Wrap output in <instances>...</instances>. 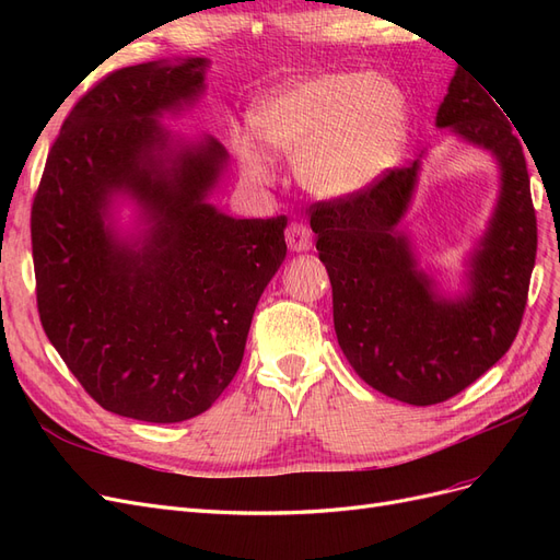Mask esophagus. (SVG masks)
Listing matches in <instances>:
<instances>
[{"instance_id":"obj_1","label":"esophagus","mask_w":560,"mask_h":560,"mask_svg":"<svg viewBox=\"0 0 560 560\" xmlns=\"http://www.w3.org/2000/svg\"><path fill=\"white\" fill-rule=\"evenodd\" d=\"M287 245H290L292 252H308L313 247V233L306 224L294 222L287 226Z\"/></svg>"}]
</instances>
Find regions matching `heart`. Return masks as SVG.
I'll list each match as a JSON object with an SVG mask.
<instances>
[{
    "instance_id": "heart-1",
    "label": "heart",
    "mask_w": 560,
    "mask_h": 560,
    "mask_svg": "<svg viewBox=\"0 0 560 560\" xmlns=\"http://www.w3.org/2000/svg\"><path fill=\"white\" fill-rule=\"evenodd\" d=\"M252 130L233 138L235 156L252 182L273 177L264 143L294 159L303 189L334 200L364 191L401 159L411 112L395 81L336 72L294 81L266 97L252 112Z\"/></svg>"
}]
</instances>
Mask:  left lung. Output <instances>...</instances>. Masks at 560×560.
Masks as SVG:
<instances>
[{
  "mask_svg": "<svg viewBox=\"0 0 560 560\" xmlns=\"http://www.w3.org/2000/svg\"><path fill=\"white\" fill-rule=\"evenodd\" d=\"M498 104L455 70L436 112V128L488 149L500 165L498 206L469 259L467 292L457 299L434 290L397 231L420 161L387 171L350 198L311 206L338 346L364 383L404 404L430 406L463 393L510 350L521 327L537 219L523 147Z\"/></svg>",
  "mask_w": 560,
  "mask_h": 560,
  "instance_id": "left-lung-1",
  "label": "left lung"
}]
</instances>
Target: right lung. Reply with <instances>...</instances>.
Instances as JSON below:
<instances>
[{
    "label": "right lung",
    "mask_w": 560,
    "mask_h": 560,
    "mask_svg": "<svg viewBox=\"0 0 560 560\" xmlns=\"http://www.w3.org/2000/svg\"><path fill=\"white\" fill-rule=\"evenodd\" d=\"M206 67L156 60L100 79L65 118L32 202L48 341L103 409L132 420L182 422L210 409L287 254V217L233 219L208 202L224 144L184 142L159 124L196 103ZM116 195L141 206L138 240H118L108 224Z\"/></svg>",
    "instance_id": "add662e5"
}]
</instances>
